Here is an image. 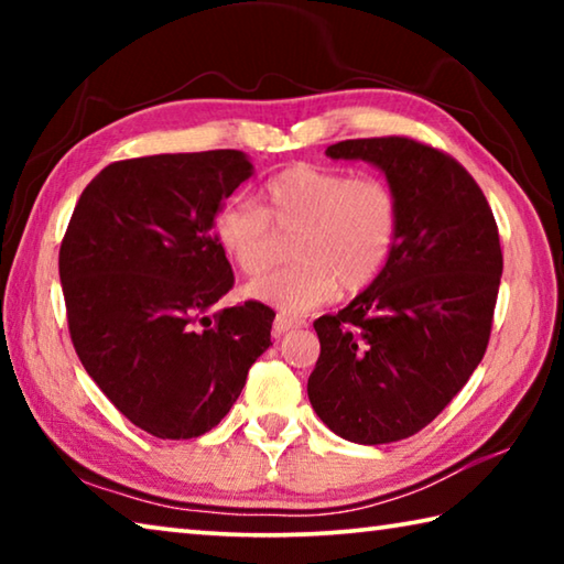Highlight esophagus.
Segmentation results:
<instances>
[{"mask_svg": "<svg viewBox=\"0 0 564 564\" xmlns=\"http://www.w3.org/2000/svg\"><path fill=\"white\" fill-rule=\"evenodd\" d=\"M299 326L301 321L285 316V313H279V316L273 318V336H283V333H289L291 328H299Z\"/></svg>", "mask_w": 564, "mask_h": 564, "instance_id": "1", "label": "esophagus"}]
</instances>
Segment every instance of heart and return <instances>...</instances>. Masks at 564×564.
I'll return each mask as SVG.
<instances>
[{
	"label": "heart",
	"mask_w": 564,
	"mask_h": 564,
	"mask_svg": "<svg viewBox=\"0 0 564 564\" xmlns=\"http://www.w3.org/2000/svg\"><path fill=\"white\" fill-rule=\"evenodd\" d=\"M263 206L226 198L214 214V236L238 271L261 275L293 236L289 269L246 285V295L303 313L343 291L373 283L393 253L400 228L395 188L380 176L295 164L265 181Z\"/></svg>",
	"instance_id": "obj_1"
}]
</instances>
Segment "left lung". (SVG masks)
<instances>
[{
    "label": "left lung",
    "instance_id": "left-lung-1",
    "mask_svg": "<svg viewBox=\"0 0 564 564\" xmlns=\"http://www.w3.org/2000/svg\"><path fill=\"white\" fill-rule=\"evenodd\" d=\"M326 156L383 171L400 228L378 279L313 323L321 356L308 398L346 441L395 443L441 415L485 356L502 275L498 224L475 178L415 139H348Z\"/></svg>",
    "mask_w": 564,
    "mask_h": 564
}]
</instances>
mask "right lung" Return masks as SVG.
<instances>
[{"instance_id": "right-lung-1", "label": "right lung", "mask_w": 564, "mask_h": 564, "mask_svg": "<svg viewBox=\"0 0 564 564\" xmlns=\"http://www.w3.org/2000/svg\"><path fill=\"white\" fill-rule=\"evenodd\" d=\"M253 164L243 151L113 161L82 191L59 248L76 356L123 417L164 441L212 431L271 346L259 301L234 289L214 214Z\"/></svg>"}]
</instances>
